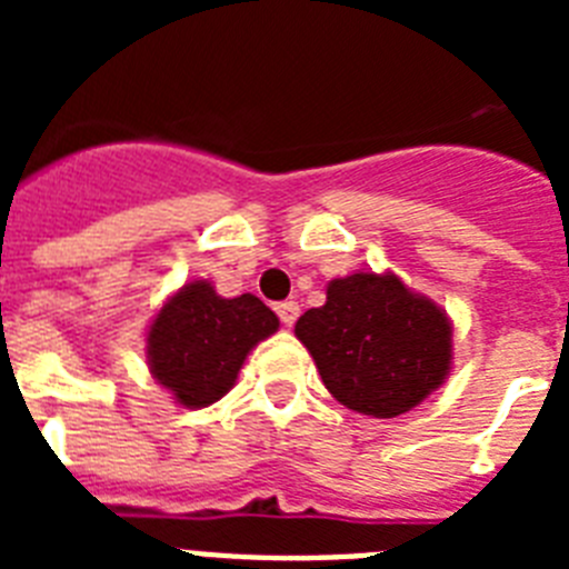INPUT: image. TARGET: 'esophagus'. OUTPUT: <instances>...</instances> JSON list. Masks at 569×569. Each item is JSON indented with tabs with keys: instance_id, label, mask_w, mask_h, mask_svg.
Masks as SVG:
<instances>
[{
	"instance_id": "obj_1",
	"label": "esophagus",
	"mask_w": 569,
	"mask_h": 569,
	"mask_svg": "<svg viewBox=\"0 0 569 569\" xmlns=\"http://www.w3.org/2000/svg\"><path fill=\"white\" fill-rule=\"evenodd\" d=\"M276 313H279L284 328H293L296 319H299V305H296V301H279V305H276Z\"/></svg>"
}]
</instances>
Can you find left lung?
<instances>
[{"label": "left lung", "instance_id": "8db88e82", "mask_svg": "<svg viewBox=\"0 0 569 569\" xmlns=\"http://www.w3.org/2000/svg\"><path fill=\"white\" fill-rule=\"evenodd\" d=\"M336 401L396 419L439 390L453 361V325L393 273H353L328 284V301L296 321Z\"/></svg>", "mask_w": 569, "mask_h": 569}]
</instances>
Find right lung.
Returning a JSON list of instances; mask_svg holds the SVG:
<instances>
[{
    "mask_svg": "<svg viewBox=\"0 0 569 569\" xmlns=\"http://www.w3.org/2000/svg\"><path fill=\"white\" fill-rule=\"evenodd\" d=\"M276 330V313L253 293L222 299L210 281H188L150 325V373L182 407H208L228 393L250 350Z\"/></svg>",
    "mask_w": 569,
    "mask_h": 569,
    "instance_id": "right-lung-1",
    "label": "right lung"
}]
</instances>
